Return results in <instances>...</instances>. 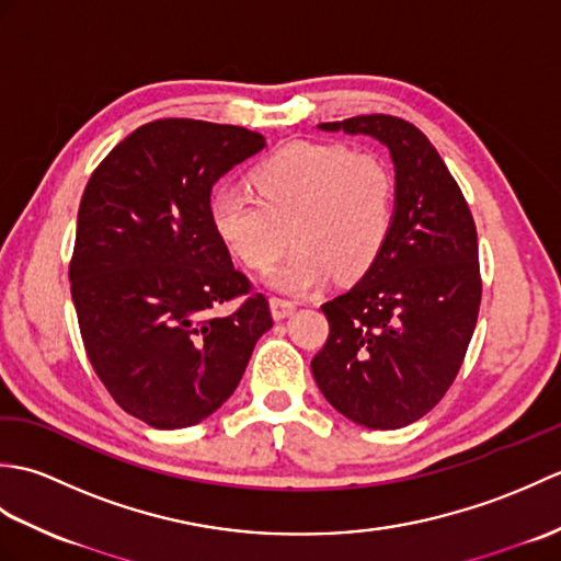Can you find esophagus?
I'll use <instances>...</instances> for the list:
<instances>
[{"instance_id": "1", "label": "esophagus", "mask_w": 561, "mask_h": 561, "mask_svg": "<svg viewBox=\"0 0 561 561\" xmlns=\"http://www.w3.org/2000/svg\"><path fill=\"white\" fill-rule=\"evenodd\" d=\"M270 308H272V316L277 320L289 318L296 311V304L289 299H282V296H272L270 299Z\"/></svg>"}]
</instances>
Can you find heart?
<instances>
[{
	"instance_id": "b5f03b06",
	"label": "heart",
	"mask_w": 561,
	"mask_h": 561,
	"mask_svg": "<svg viewBox=\"0 0 561 561\" xmlns=\"http://www.w3.org/2000/svg\"><path fill=\"white\" fill-rule=\"evenodd\" d=\"M250 185L255 195L217 190L209 219L221 243L255 272L282 257L291 233L294 253L272 277L284 291H308L330 274L362 277L396 221L390 163L335 141H291L255 165Z\"/></svg>"
}]
</instances>
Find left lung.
Here are the masks:
<instances>
[{"mask_svg":"<svg viewBox=\"0 0 561 561\" xmlns=\"http://www.w3.org/2000/svg\"><path fill=\"white\" fill-rule=\"evenodd\" d=\"M371 135L396 163V221L354 287L323 304L330 335L313 362L325 400L368 428H400L434 410L478 325V229L456 178L422 129L396 115L318 125Z\"/></svg>","mask_w":561,"mask_h":561,"instance_id":"left-lung-1","label":"left lung"}]
</instances>
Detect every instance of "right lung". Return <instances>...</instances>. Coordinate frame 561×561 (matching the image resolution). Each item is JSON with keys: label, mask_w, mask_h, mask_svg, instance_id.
I'll return each instance as SVG.
<instances>
[{"label": "right lung", "mask_w": 561, "mask_h": 561, "mask_svg": "<svg viewBox=\"0 0 561 561\" xmlns=\"http://www.w3.org/2000/svg\"><path fill=\"white\" fill-rule=\"evenodd\" d=\"M262 147L245 127L165 117L125 137L81 195L69 282L83 350L113 400L153 428L217 412L272 328L209 219L211 185Z\"/></svg>", "instance_id": "right-lung-1"}]
</instances>
